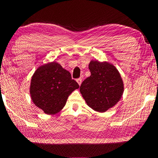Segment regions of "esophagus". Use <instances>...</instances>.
Returning a JSON list of instances; mask_svg holds the SVG:
<instances>
[{
    "mask_svg": "<svg viewBox=\"0 0 158 158\" xmlns=\"http://www.w3.org/2000/svg\"><path fill=\"white\" fill-rule=\"evenodd\" d=\"M77 84H79V85H81V83H82V78H81V77H80V78L77 79Z\"/></svg>",
    "mask_w": 158,
    "mask_h": 158,
    "instance_id": "obj_1",
    "label": "esophagus"
}]
</instances>
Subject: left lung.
Here are the masks:
<instances>
[{"mask_svg":"<svg viewBox=\"0 0 158 158\" xmlns=\"http://www.w3.org/2000/svg\"><path fill=\"white\" fill-rule=\"evenodd\" d=\"M89 69L91 75L83 81L80 92L89 108L105 112L121 99L123 81L116 67L108 62L91 60Z\"/></svg>","mask_w":158,"mask_h":158,"instance_id":"left-lung-1","label":"left lung"}]
</instances>
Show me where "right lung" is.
<instances>
[{
  "mask_svg": "<svg viewBox=\"0 0 158 158\" xmlns=\"http://www.w3.org/2000/svg\"><path fill=\"white\" fill-rule=\"evenodd\" d=\"M79 85L70 72L56 62L40 65L32 75L30 95L34 104L47 114H57Z\"/></svg>",
  "mask_w": 158,
  "mask_h": 158,
  "instance_id": "1",
  "label": "right lung"
}]
</instances>
